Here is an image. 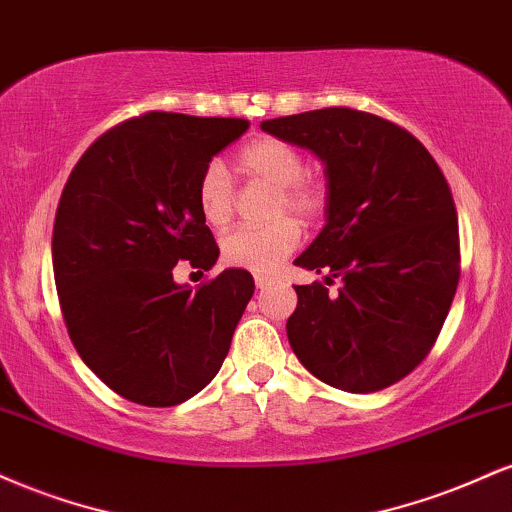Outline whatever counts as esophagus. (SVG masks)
Listing matches in <instances>:
<instances>
[{"mask_svg": "<svg viewBox=\"0 0 512 512\" xmlns=\"http://www.w3.org/2000/svg\"><path fill=\"white\" fill-rule=\"evenodd\" d=\"M254 282H256L258 290H266V287L275 285V278H270V275H256Z\"/></svg>", "mask_w": 512, "mask_h": 512, "instance_id": "esophagus-1", "label": "esophagus"}]
</instances>
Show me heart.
I'll return each mask as SVG.
<instances>
[{
  "label": "heart",
  "mask_w": 512,
  "mask_h": 512,
  "mask_svg": "<svg viewBox=\"0 0 512 512\" xmlns=\"http://www.w3.org/2000/svg\"><path fill=\"white\" fill-rule=\"evenodd\" d=\"M237 167L251 182L275 186L270 218L261 227H237L222 237V258L234 268L251 273H273L297 249L302 227L294 219H280L292 212L295 218L314 222L328 210V186L323 179L306 174V160L292 143L263 136L246 143L237 153ZM196 206L210 227L230 225L234 215V182L220 162H208L196 182Z\"/></svg>",
  "instance_id": "obj_1"
}]
</instances>
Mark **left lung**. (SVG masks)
I'll return each mask as SVG.
<instances>
[{
    "label": "left lung",
    "mask_w": 512,
    "mask_h": 512,
    "mask_svg": "<svg viewBox=\"0 0 512 512\" xmlns=\"http://www.w3.org/2000/svg\"><path fill=\"white\" fill-rule=\"evenodd\" d=\"M261 129L326 162V227L294 263L342 285L335 297L323 282L294 285V354L347 393L393 386L431 352L458 290V213L441 167L400 124L354 107Z\"/></svg>",
    "instance_id": "obj_1"
}]
</instances>
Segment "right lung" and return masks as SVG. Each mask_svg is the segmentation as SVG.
Instances as JSON below:
<instances>
[{"mask_svg":"<svg viewBox=\"0 0 512 512\" xmlns=\"http://www.w3.org/2000/svg\"><path fill=\"white\" fill-rule=\"evenodd\" d=\"M246 119L146 112L93 141L66 179L52 232L59 306L88 369L122 398L172 407L213 381L251 294L246 270L191 287L174 266L210 270L218 244L196 182Z\"/></svg>","mask_w":512,"mask_h":512,"instance_id":"1","label":"right lung"}]
</instances>
